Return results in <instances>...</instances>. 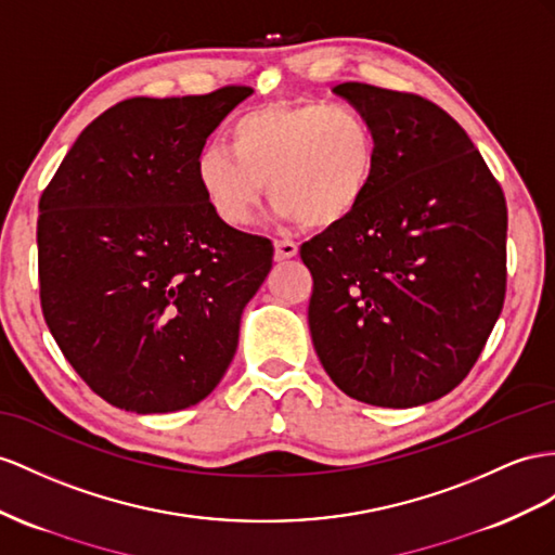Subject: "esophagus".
Masks as SVG:
<instances>
[{
  "label": "esophagus",
  "mask_w": 555,
  "mask_h": 555,
  "mask_svg": "<svg viewBox=\"0 0 555 555\" xmlns=\"http://www.w3.org/2000/svg\"><path fill=\"white\" fill-rule=\"evenodd\" d=\"M297 255V244L288 238H279L274 241V260H291Z\"/></svg>",
  "instance_id": "1"
}]
</instances>
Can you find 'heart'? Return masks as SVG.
<instances>
[{
    "mask_svg": "<svg viewBox=\"0 0 555 555\" xmlns=\"http://www.w3.org/2000/svg\"><path fill=\"white\" fill-rule=\"evenodd\" d=\"M379 138L361 109L328 103H272L238 115L224 145L194 159V182L222 224H250L264 190L281 220L314 230L343 224L371 194Z\"/></svg>",
    "mask_w": 555,
    "mask_h": 555,
    "instance_id": "obj_1",
    "label": "heart"
}]
</instances>
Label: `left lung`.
Masks as SVG:
<instances>
[{
    "label": "left lung",
    "instance_id": "1",
    "mask_svg": "<svg viewBox=\"0 0 555 555\" xmlns=\"http://www.w3.org/2000/svg\"><path fill=\"white\" fill-rule=\"evenodd\" d=\"M333 93L375 126L379 166L361 208L300 248L311 343L351 399L415 408L460 385L502 314L504 192L438 105L359 81Z\"/></svg>",
    "mask_w": 555,
    "mask_h": 555
}]
</instances>
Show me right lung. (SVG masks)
Here are the masks:
<instances>
[{
    "instance_id": "right-lung-1",
    "label": "right lung",
    "mask_w": 555,
    "mask_h": 555,
    "mask_svg": "<svg viewBox=\"0 0 555 555\" xmlns=\"http://www.w3.org/2000/svg\"><path fill=\"white\" fill-rule=\"evenodd\" d=\"M250 93L121 101L79 133L39 198L41 311L69 365L115 408L196 405L234 359L274 246L212 216L194 159Z\"/></svg>"
}]
</instances>
